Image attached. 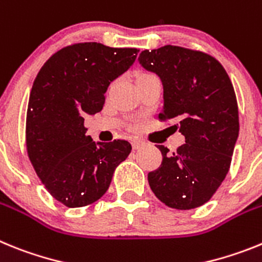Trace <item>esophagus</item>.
<instances>
[{"label": "esophagus", "mask_w": 262, "mask_h": 262, "mask_svg": "<svg viewBox=\"0 0 262 262\" xmlns=\"http://www.w3.org/2000/svg\"><path fill=\"white\" fill-rule=\"evenodd\" d=\"M132 145H133V149H134V150H137V149H140V147L142 146V145H144V141L134 140L133 142H132Z\"/></svg>", "instance_id": "esophagus-1"}]
</instances>
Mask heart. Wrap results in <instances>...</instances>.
<instances>
[{
	"label": "heart",
	"instance_id": "obj_1",
	"mask_svg": "<svg viewBox=\"0 0 262 262\" xmlns=\"http://www.w3.org/2000/svg\"><path fill=\"white\" fill-rule=\"evenodd\" d=\"M142 75H149V74H142Z\"/></svg>",
	"mask_w": 262,
	"mask_h": 262
}]
</instances>
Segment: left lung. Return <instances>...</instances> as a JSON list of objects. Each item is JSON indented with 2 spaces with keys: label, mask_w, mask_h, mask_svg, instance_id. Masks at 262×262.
Instances as JSON below:
<instances>
[{
  "label": "left lung",
  "mask_w": 262,
  "mask_h": 262,
  "mask_svg": "<svg viewBox=\"0 0 262 262\" xmlns=\"http://www.w3.org/2000/svg\"><path fill=\"white\" fill-rule=\"evenodd\" d=\"M138 59L162 80L165 104L159 121H177L172 126L186 138L172 153L158 145L163 158L147 174L150 188L171 208L203 206L228 174L238 136L231 79L219 60L199 50L167 45L145 50Z\"/></svg>",
  "instance_id": "1"
}]
</instances>
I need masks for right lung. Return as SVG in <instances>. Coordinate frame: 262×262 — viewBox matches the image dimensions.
<instances>
[{"label":"right lung","instance_id":"1","mask_svg":"<svg viewBox=\"0 0 262 262\" xmlns=\"http://www.w3.org/2000/svg\"><path fill=\"white\" fill-rule=\"evenodd\" d=\"M138 51L74 43L50 56L36 75L27 105V156L46 190L66 207L99 200L132 151L125 140L95 144L84 116L103 109L111 81L133 64Z\"/></svg>","mask_w":262,"mask_h":262}]
</instances>
